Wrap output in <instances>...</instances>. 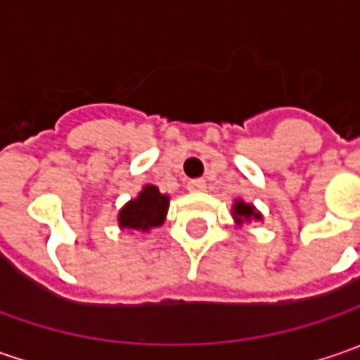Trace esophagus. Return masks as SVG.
Returning <instances> with one entry per match:
<instances>
[{
	"label": "esophagus",
	"instance_id": "34e87169",
	"mask_svg": "<svg viewBox=\"0 0 360 360\" xmlns=\"http://www.w3.org/2000/svg\"><path fill=\"white\" fill-rule=\"evenodd\" d=\"M204 188H206V180H202V178H196V180L188 182V190L190 192H202Z\"/></svg>",
	"mask_w": 360,
	"mask_h": 360
}]
</instances>
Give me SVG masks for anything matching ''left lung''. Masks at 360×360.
<instances>
[{"mask_svg":"<svg viewBox=\"0 0 360 360\" xmlns=\"http://www.w3.org/2000/svg\"><path fill=\"white\" fill-rule=\"evenodd\" d=\"M232 216L236 220V224L242 222H250V220H262V214L256 210L252 204H246L244 200H236L232 206Z\"/></svg>","mask_w":360,"mask_h":360,"instance_id":"obj_1","label":"left lung"}]
</instances>
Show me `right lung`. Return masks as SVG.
Masks as SVG:
<instances>
[{"mask_svg":"<svg viewBox=\"0 0 360 360\" xmlns=\"http://www.w3.org/2000/svg\"><path fill=\"white\" fill-rule=\"evenodd\" d=\"M168 204L170 198L166 194H160L158 188L148 184L142 188L138 198L130 200L120 210V229L142 230V232L158 229L166 218Z\"/></svg>","mask_w":360,"mask_h":360,"instance_id":"1","label":"right lung"}]
</instances>
